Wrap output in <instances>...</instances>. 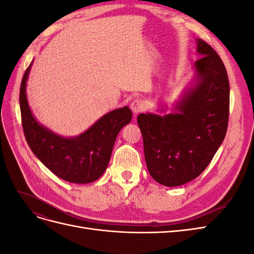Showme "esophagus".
<instances>
[{
	"instance_id": "esophagus-1",
	"label": "esophagus",
	"mask_w": 254,
	"mask_h": 254,
	"mask_svg": "<svg viewBox=\"0 0 254 254\" xmlns=\"http://www.w3.org/2000/svg\"><path fill=\"white\" fill-rule=\"evenodd\" d=\"M130 108H131L133 114H137L144 110L145 105L144 103L141 101V99H134V101L130 104Z\"/></svg>"
}]
</instances>
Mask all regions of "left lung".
<instances>
[{
    "mask_svg": "<svg viewBox=\"0 0 254 254\" xmlns=\"http://www.w3.org/2000/svg\"><path fill=\"white\" fill-rule=\"evenodd\" d=\"M199 58L194 77L172 112L141 113L137 124L150 176L165 187L197 178L224 141L229 120L230 86L226 67L209 44L196 39ZM165 112L164 106L158 109Z\"/></svg>",
    "mask_w": 254,
    "mask_h": 254,
    "instance_id": "obj_1",
    "label": "left lung"
}]
</instances>
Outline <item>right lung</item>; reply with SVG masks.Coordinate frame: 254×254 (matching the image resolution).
Segmentation results:
<instances>
[{
	"label": "right lung",
	"instance_id": "1",
	"mask_svg": "<svg viewBox=\"0 0 254 254\" xmlns=\"http://www.w3.org/2000/svg\"><path fill=\"white\" fill-rule=\"evenodd\" d=\"M32 64L23 76L20 87L22 126L34 155L59 178L86 184L97 180L109 164L115 139L129 124L132 112L129 107L112 110L97 120L79 135L66 137L37 121L28 105L26 81Z\"/></svg>",
	"mask_w": 254,
	"mask_h": 254
}]
</instances>
